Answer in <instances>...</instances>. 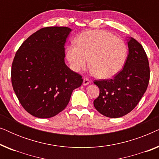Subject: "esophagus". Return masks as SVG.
<instances>
[{
  "label": "esophagus",
  "instance_id": "esophagus-1",
  "mask_svg": "<svg viewBox=\"0 0 159 159\" xmlns=\"http://www.w3.org/2000/svg\"><path fill=\"white\" fill-rule=\"evenodd\" d=\"M89 83H90V80H89L88 78L84 77L83 79V84H84V85H87V84H88Z\"/></svg>",
  "mask_w": 159,
  "mask_h": 159
}]
</instances>
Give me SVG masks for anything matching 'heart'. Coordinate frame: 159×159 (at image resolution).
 <instances>
[{"label": "heart", "instance_id": "obj_1", "mask_svg": "<svg viewBox=\"0 0 159 159\" xmlns=\"http://www.w3.org/2000/svg\"><path fill=\"white\" fill-rule=\"evenodd\" d=\"M66 56L71 67L80 71L89 67L97 77H114L125 66L127 47L120 38L105 30H90L78 36L76 44L67 47Z\"/></svg>", "mask_w": 159, "mask_h": 159}]
</instances>
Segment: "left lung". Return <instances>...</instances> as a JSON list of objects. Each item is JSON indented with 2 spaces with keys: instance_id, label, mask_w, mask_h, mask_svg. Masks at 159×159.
Masks as SVG:
<instances>
[{
  "instance_id": "8db88e82",
  "label": "left lung",
  "mask_w": 159,
  "mask_h": 159,
  "mask_svg": "<svg viewBox=\"0 0 159 159\" xmlns=\"http://www.w3.org/2000/svg\"><path fill=\"white\" fill-rule=\"evenodd\" d=\"M129 53L123 69L111 79L95 80L100 89L93 102L99 113L110 118H119L132 111L147 90L150 67L142 45L133 38L127 42Z\"/></svg>"
}]
</instances>
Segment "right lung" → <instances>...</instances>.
I'll return each mask as SVG.
<instances>
[{"label":"right lung","instance_id":"1","mask_svg":"<svg viewBox=\"0 0 159 159\" xmlns=\"http://www.w3.org/2000/svg\"><path fill=\"white\" fill-rule=\"evenodd\" d=\"M66 27H48L30 35L17 50L11 83L19 103L32 116L51 118L68 105L71 93L83 82L64 63Z\"/></svg>","mask_w":159,"mask_h":159}]
</instances>
